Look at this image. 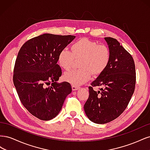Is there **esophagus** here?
<instances>
[{
  "instance_id": "esophagus-1",
  "label": "esophagus",
  "mask_w": 150,
  "mask_h": 150,
  "mask_svg": "<svg viewBox=\"0 0 150 150\" xmlns=\"http://www.w3.org/2000/svg\"><path fill=\"white\" fill-rule=\"evenodd\" d=\"M78 89H79V87H78V86L72 85V91H76V90H78Z\"/></svg>"
}]
</instances>
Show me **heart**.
Returning a JSON list of instances; mask_svg holds the SVG:
<instances>
[{"label":"heart","mask_w":150,"mask_h":150,"mask_svg":"<svg viewBox=\"0 0 150 150\" xmlns=\"http://www.w3.org/2000/svg\"><path fill=\"white\" fill-rule=\"evenodd\" d=\"M71 52L62 49L59 53L57 62L59 65L64 70L71 69L74 58H81V69L72 70L63 76L66 82L73 86H78L88 81L91 72L94 76L101 74L106 69L110 61V51L103 44L87 38H82L71 45Z\"/></svg>","instance_id":"1"}]
</instances>
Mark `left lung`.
<instances>
[{
    "label": "left lung",
    "instance_id": "left-lung-1",
    "mask_svg": "<svg viewBox=\"0 0 150 150\" xmlns=\"http://www.w3.org/2000/svg\"><path fill=\"white\" fill-rule=\"evenodd\" d=\"M110 51L106 69L89 87V96L84 109L93 122L105 124L125 110L134 91L135 65L133 57L116 39L104 38ZM93 87H101L98 92Z\"/></svg>",
    "mask_w": 150,
    "mask_h": 150
}]
</instances>
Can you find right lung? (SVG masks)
I'll return each instance as SVG.
<instances>
[{
  "label": "right lung",
  "mask_w": 150,
  "mask_h": 150,
  "mask_svg": "<svg viewBox=\"0 0 150 150\" xmlns=\"http://www.w3.org/2000/svg\"><path fill=\"white\" fill-rule=\"evenodd\" d=\"M75 38L44 34L28 40L18 52L13 84L23 106L39 120L55 117L72 91L69 83H57L62 75L57 62L59 53Z\"/></svg>",
  "instance_id": "add662e5"
}]
</instances>
